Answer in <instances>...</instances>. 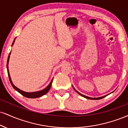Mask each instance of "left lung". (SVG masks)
Masks as SVG:
<instances>
[{
  "label": "left lung",
  "instance_id": "8db88e82",
  "mask_svg": "<svg viewBox=\"0 0 128 128\" xmlns=\"http://www.w3.org/2000/svg\"><path fill=\"white\" fill-rule=\"evenodd\" d=\"M73 88L74 90L75 91H76V92H77V93L79 94L80 95H81V96H83V97H84V98H86V99H89V100H100V99H101V98H103L106 97V96H107V95H104V96H101V97H98V98H91V97H89V96H85V95H84L82 94H80V92H78V90H76V89H74V88L73 86ZM114 91H113V92H114ZM113 92H112V93H113Z\"/></svg>",
  "mask_w": 128,
  "mask_h": 128
}]
</instances>
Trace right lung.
<instances>
[{
    "instance_id": "right-lung-1",
    "label": "right lung",
    "mask_w": 128,
    "mask_h": 128,
    "mask_svg": "<svg viewBox=\"0 0 128 128\" xmlns=\"http://www.w3.org/2000/svg\"><path fill=\"white\" fill-rule=\"evenodd\" d=\"M15 39H16V38H15V39L14 40L13 43H12V46H13L14 44ZM10 53H11V51H10V54H9L8 58L6 67H7V71H8V74L9 79H10V84H12V87H13L14 88L15 90H16V91L19 92L20 94H21L22 95H23V96H25V97H27V98H36L40 97V96H43V95H45L46 94L47 92L49 91V89H50V87H51V84H52V81H53V79H52L51 80V81H50V82L49 83V84H48V85L47 86V87H46L45 88L43 89V90H39V91H36V92H24V91H23V90H21V89H20L19 88H18L17 87L15 86L14 84H13V83H12V82L11 78H10V72H9V68H8L9 60H10Z\"/></svg>"
}]
</instances>
